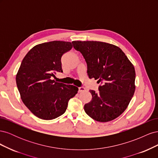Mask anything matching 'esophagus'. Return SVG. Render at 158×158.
I'll return each mask as SVG.
<instances>
[{
	"mask_svg": "<svg viewBox=\"0 0 158 158\" xmlns=\"http://www.w3.org/2000/svg\"><path fill=\"white\" fill-rule=\"evenodd\" d=\"M85 90V89L84 87H79L78 88V92H83Z\"/></svg>",
	"mask_w": 158,
	"mask_h": 158,
	"instance_id": "34e87169",
	"label": "esophagus"
}]
</instances>
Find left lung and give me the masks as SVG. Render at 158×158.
Masks as SVG:
<instances>
[{"instance_id":"8db88e82","label":"left lung","mask_w":158,"mask_h":158,"mask_svg":"<svg viewBox=\"0 0 158 158\" xmlns=\"http://www.w3.org/2000/svg\"><path fill=\"white\" fill-rule=\"evenodd\" d=\"M72 43L86 62L88 77L102 83L98 92L89 90L92 99L84 105L85 112L99 122L113 121L125 111L135 94V67L117 46L94 41Z\"/></svg>"}]
</instances>
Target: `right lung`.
Here are the masks:
<instances>
[{
  "label": "right lung",
  "instance_id": "1",
  "mask_svg": "<svg viewBox=\"0 0 158 158\" xmlns=\"http://www.w3.org/2000/svg\"><path fill=\"white\" fill-rule=\"evenodd\" d=\"M72 48L67 41L44 43L33 47L22 61L17 87L23 103L38 118L52 120L62 115L78 92L75 85L51 80L56 72L63 73L61 57Z\"/></svg>",
  "mask_w": 158,
  "mask_h": 158
}]
</instances>
